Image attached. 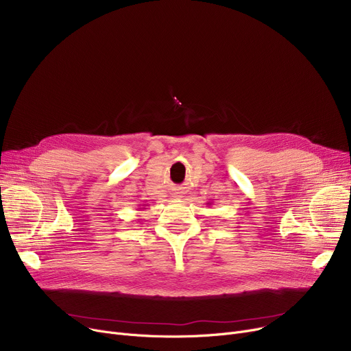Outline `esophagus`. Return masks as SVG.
<instances>
[{
  "mask_svg": "<svg viewBox=\"0 0 351 351\" xmlns=\"http://www.w3.org/2000/svg\"><path fill=\"white\" fill-rule=\"evenodd\" d=\"M180 195H182V193H180V192H179V191H178V192H175V193H173V196H175V197H182V196H180Z\"/></svg>",
  "mask_w": 351,
  "mask_h": 351,
  "instance_id": "esophagus-1",
  "label": "esophagus"
}]
</instances>
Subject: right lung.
I'll return each mask as SVG.
<instances>
[{"label":"right lung","instance_id":"obj_1","mask_svg":"<svg viewBox=\"0 0 351 351\" xmlns=\"http://www.w3.org/2000/svg\"><path fill=\"white\" fill-rule=\"evenodd\" d=\"M142 206H145V205H142Z\"/></svg>","mask_w":351,"mask_h":351}]
</instances>
